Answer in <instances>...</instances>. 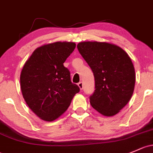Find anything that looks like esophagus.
<instances>
[{
	"instance_id": "1",
	"label": "esophagus",
	"mask_w": 153,
	"mask_h": 153,
	"mask_svg": "<svg viewBox=\"0 0 153 153\" xmlns=\"http://www.w3.org/2000/svg\"><path fill=\"white\" fill-rule=\"evenodd\" d=\"M78 86H79V88H80V89H83V82H79V83H78Z\"/></svg>"
}]
</instances>
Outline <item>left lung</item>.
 Wrapping results in <instances>:
<instances>
[{"instance_id":"1","label":"left lung","mask_w":153,"mask_h":153,"mask_svg":"<svg viewBox=\"0 0 153 153\" xmlns=\"http://www.w3.org/2000/svg\"><path fill=\"white\" fill-rule=\"evenodd\" d=\"M77 48L94 76L91 105L106 117L118 114L134 90L136 75L131 58L120 47L108 42H83Z\"/></svg>"}]
</instances>
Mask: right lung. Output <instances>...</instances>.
<instances>
[{
    "label": "right lung",
    "instance_id": "obj_1",
    "mask_svg": "<svg viewBox=\"0 0 153 153\" xmlns=\"http://www.w3.org/2000/svg\"><path fill=\"white\" fill-rule=\"evenodd\" d=\"M75 48V43L56 42L36 48L24 64L20 88L30 110L42 120L52 122L67 111L78 85L64 66Z\"/></svg>",
    "mask_w": 153,
    "mask_h": 153
}]
</instances>
